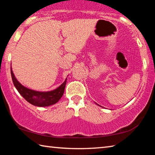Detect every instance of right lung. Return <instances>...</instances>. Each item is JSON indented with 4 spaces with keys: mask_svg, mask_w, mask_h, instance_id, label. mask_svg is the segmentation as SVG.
Masks as SVG:
<instances>
[{
    "mask_svg": "<svg viewBox=\"0 0 155 155\" xmlns=\"http://www.w3.org/2000/svg\"><path fill=\"white\" fill-rule=\"evenodd\" d=\"M11 75L14 85L26 101L37 107H48L57 103L64 95L67 78L59 87L49 91H38L23 86L15 77L11 67Z\"/></svg>",
    "mask_w": 155,
    "mask_h": 155,
    "instance_id": "add662e5",
    "label": "right lung"
}]
</instances>
